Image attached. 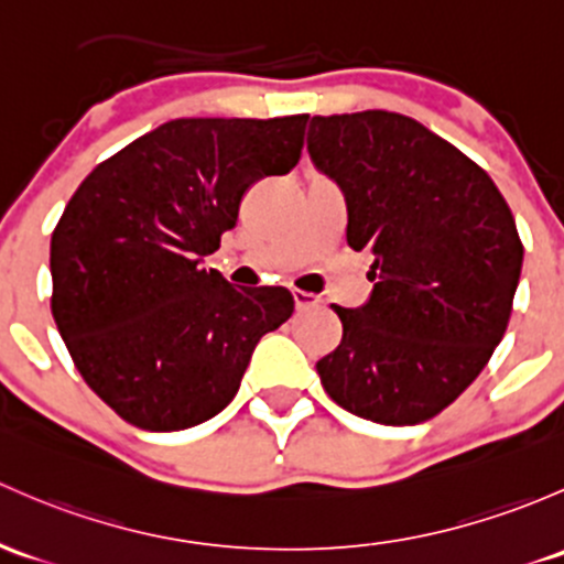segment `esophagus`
Here are the masks:
<instances>
[{
	"label": "esophagus",
	"mask_w": 564,
	"mask_h": 564,
	"mask_svg": "<svg viewBox=\"0 0 564 564\" xmlns=\"http://www.w3.org/2000/svg\"><path fill=\"white\" fill-rule=\"evenodd\" d=\"M294 305H297V311H311V307L322 305V300L307 292H294Z\"/></svg>",
	"instance_id": "34e87169"
}]
</instances>
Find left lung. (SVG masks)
Wrapping results in <instances>:
<instances>
[{"mask_svg": "<svg viewBox=\"0 0 564 564\" xmlns=\"http://www.w3.org/2000/svg\"><path fill=\"white\" fill-rule=\"evenodd\" d=\"M307 153L346 194V240L372 253V294L335 305L343 340L316 361L324 389L376 424L437 416L484 370L517 294L513 213L452 142L389 110L313 116Z\"/></svg>", "mask_w": 564, "mask_h": 564, "instance_id": "1", "label": "left lung"}]
</instances>
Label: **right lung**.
Segmentation results:
<instances>
[{
    "label": "right lung",
    "mask_w": 564,
    "mask_h": 564,
    "mask_svg": "<svg viewBox=\"0 0 564 564\" xmlns=\"http://www.w3.org/2000/svg\"><path fill=\"white\" fill-rule=\"evenodd\" d=\"M307 116L175 118L91 170L51 237L53 322L123 422L203 424L232 402L259 337L294 311L283 286L235 289L203 257L259 177L300 162Z\"/></svg>",
    "instance_id": "obj_1"
}]
</instances>
